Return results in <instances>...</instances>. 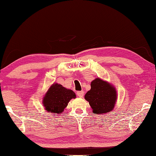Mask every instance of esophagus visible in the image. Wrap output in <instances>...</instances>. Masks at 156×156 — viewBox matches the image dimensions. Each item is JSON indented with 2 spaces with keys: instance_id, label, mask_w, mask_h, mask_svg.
Listing matches in <instances>:
<instances>
[{
  "instance_id": "obj_1",
  "label": "esophagus",
  "mask_w": 156,
  "mask_h": 156,
  "mask_svg": "<svg viewBox=\"0 0 156 156\" xmlns=\"http://www.w3.org/2000/svg\"><path fill=\"white\" fill-rule=\"evenodd\" d=\"M77 95L80 98H83L84 95V91L83 90H80V91H77Z\"/></svg>"
}]
</instances>
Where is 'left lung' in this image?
<instances>
[{
    "label": "left lung",
    "instance_id": "8db88e82",
    "mask_svg": "<svg viewBox=\"0 0 156 156\" xmlns=\"http://www.w3.org/2000/svg\"><path fill=\"white\" fill-rule=\"evenodd\" d=\"M84 98L89 102L94 114H104L113 110L117 100V92L107 82L96 78L90 83V90Z\"/></svg>",
    "mask_w": 156,
    "mask_h": 156
}]
</instances>
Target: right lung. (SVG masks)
<instances>
[{"label": "right lung", "instance_id": "1", "mask_svg": "<svg viewBox=\"0 0 156 156\" xmlns=\"http://www.w3.org/2000/svg\"><path fill=\"white\" fill-rule=\"evenodd\" d=\"M72 98H76V94L73 90L56 83L48 90L43 104L46 111L61 114Z\"/></svg>", "mask_w": 156, "mask_h": 156}]
</instances>
